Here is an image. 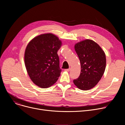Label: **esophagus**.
I'll return each mask as SVG.
<instances>
[{
	"instance_id": "esophagus-1",
	"label": "esophagus",
	"mask_w": 125,
	"mask_h": 125,
	"mask_svg": "<svg viewBox=\"0 0 125 125\" xmlns=\"http://www.w3.org/2000/svg\"><path fill=\"white\" fill-rule=\"evenodd\" d=\"M70 68H68V69H65V71H67V72H68V71H70Z\"/></svg>"
}]
</instances>
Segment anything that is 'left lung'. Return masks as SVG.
Segmentation results:
<instances>
[{
    "label": "left lung",
    "instance_id": "8db88e82",
    "mask_svg": "<svg viewBox=\"0 0 125 125\" xmlns=\"http://www.w3.org/2000/svg\"><path fill=\"white\" fill-rule=\"evenodd\" d=\"M74 48L81 62V71L73 83L80 89L89 90L96 86L103 75L105 54L99 45L90 39L78 42Z\"/></svg>",
    "mask_w": 125,
    "mask_h": 125
}]
</instances>
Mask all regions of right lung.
<instances>
[{"instance_id": "1", "label": "right lung", "mask_w": 125, "mask_h": 125, "mask_svg": "<svg viewBox=\"0 0 125 125\" xmlns=\"http://www.w3.org/2000/svg\"><path fill=\"white\" fill-rule=\"evenodd\" d=\"M61 42L55 35L48 33L34 38L25 52V64L31 80L36 85L47 88L58 80L62 71L57 52Z\"/></svg>"}]
</instances>
